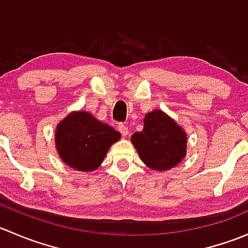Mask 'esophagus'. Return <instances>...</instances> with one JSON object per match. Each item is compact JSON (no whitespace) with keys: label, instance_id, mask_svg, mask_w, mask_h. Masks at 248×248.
<instances>
[{"label":"esophagus","instance_id":"esophagus-1","mask_svg":"<svg viewBox=\"0 0 248 248\" xmlns=\"http://www.w3.org/2000/svg\"><path fill=\"white\" fill-rule=\"evenodd\" d=\"M119 131H120V133L122 134V137H127L129 134L128 127H127L126 124H119Z\"/></svg>","mask_w":248,"mask_h":248}]
</instances>
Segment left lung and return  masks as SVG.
Instances as JSON below:
<instances>
[{
  "instance_id": "8db88e82",
  "label": "left lung",
  "mask_w": 248,
  "mask_h": 248,
  "mask_svg": "<svg viewBox=\"0 0 248 248\" xmlns=\"http://www.w3.org/2000/svg\"><path fill=\"white\" fill-rule=\"evenodd\" d=\"M131 141L141 161L154 170H168L181 163L186 155V132L158 109L145 115L144 128L136 132Z\"/></svg>"
}]
</instances>
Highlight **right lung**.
<instances>
[{"instance_id": "right-lung-1", "label": "right lung", "mask_w": 248, "mask_h": 248, "mask_svg": "<svg viewBox=\"0 0 248 248\" xmlns=\"http://www.w3.org/2000/svg\"><path fill=\"white\" fill-rule=\"evenodd\" d=\"M120 138L119 132L86 111L71 112L55 131L56 149L61 159L80 171L96 170L109 147Z\"/></svg>"}]
</instances>
